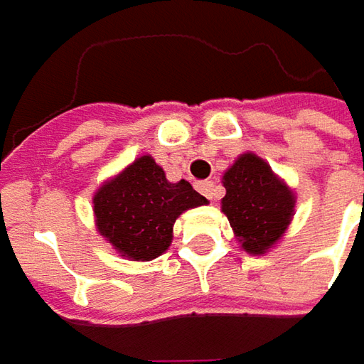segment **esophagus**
Instances as JSON below:
<instances>
[{"label":"esophagus","instance_id":"1","mask_svg":"<svg viewBox=\"0 0 364 364\" xmlns=\"http://www.w3.org/2000/svg\"><path fill=\"white\" fill-rule=\"evenodd\" d=\"M196 188L200 194H204L208 200H213L215 198V194H217V186H215V182L213 180H204V182H198L196 184Z\"/></svg>","mask_w":364,"mask_h":364}]
</instances>
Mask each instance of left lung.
<instances>
[{
	"mask_svg": "<svg viewBox=\"0 0 364 364\" xmlns=\"http://www.w3.org/2000/svg\"><path fill=\"white\" fill-rule=\"evenodd\" d=\"M223 213L247 253L263 255L286 232L296 196L255 154L239 156L223 176Z\"/></svg>",
	"mask_w": 364,
	"mask_h": 364,
	"instance_id": "1",
	"label": "left lung"
}]
</instances>
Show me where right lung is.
I'll return each mask as SVG.
<instances>
[{"mask_svg":"<svg viewBox=\"0 0 364 364\" xmlns=\"http://www.w3.org/2000/svg\"><path fill=\"white\" fill-rule=\"evenodd\" d=\"M208 200L190 182H168L151 156H141L92 196L97 229L123 257L149 261L172 243L176 218Z\"/></svg>","mask_w":364,"mask_h":364,"instance_id":"right-lung-1","label":"right lung"}]
</instances>
